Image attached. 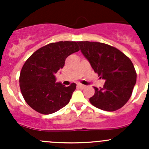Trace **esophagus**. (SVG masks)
Segmentation results:
<instances>
[{"instance_id":"obj_1","label":"esophagus","mask_w":149,"mask_h":149,"mask_svg":"<svg viewBox=\"0 0 149 149\" xmlns=\"http://www.w3.org/2000/svg\"><path fill=\"white\" fill-rule=\"evenodd\" d=\"M77 86H79V88H84V87H85V86L83 85V84H78Z\"/></svg>"}]
</instances>
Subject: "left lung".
Returning a JSON list of instances; mask_svg holds the SVG:
<instances>
[{
	"label": "left lung",
	"instance_id": "left-lung-1",
	"mask_svg": "<svg viewBox=\"0 0 149 149\" xmlns=\"http://www.w3.org/2000/svg\"><path fill=\"white\" fill-rule=\"evenodd\" d=\"M77 43L94 72L106 81L103 88L94 87L95 93L89 99L91 104L109 112L124 106L136 83L137 75L131 61L119 49L107 44L88 41Z\"/></svg>",
	"mask_w": 149,
	"mask_h": 149
}]
</instances>
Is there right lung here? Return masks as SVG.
<instances>
[{"label": "right lung", "mask_w": 149, "mask_h": 149, "mask_svg": "<svg viewBox=\"0 0 149 149\" xmlns=\"http://www.w3.org/2000/svg\"><path fill=\"white\" fill-rule=\"evenodd\" d=\"M79 50L77 42L61 41L40 48L28 58L19 84L24 99L33 109L49 115L69 103L76 84L66 87L56 82L55 74L63 68L67 57Z\"/></svg>", "instance_id": "add662e5"}]
</instances>
